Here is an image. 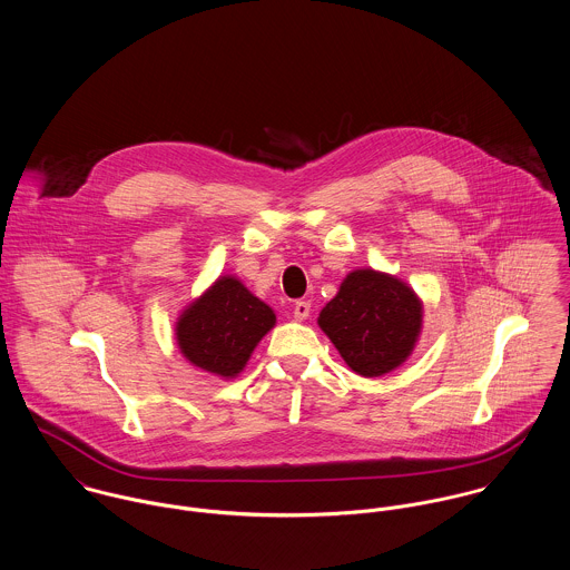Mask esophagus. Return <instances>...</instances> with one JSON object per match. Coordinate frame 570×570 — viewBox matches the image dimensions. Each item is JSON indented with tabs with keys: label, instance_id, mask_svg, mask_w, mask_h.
Listing matches in <instances>:
<instances>
[{
	"label": "esophagus",
	"instance_id": "esophagus-1",
	"mask_svg": "<svg viewBox=\"0 0 570 570\" xmlns=\"http://www.w3.org/2000/svg\"><path fill=\"white\" fill-rule=\"evenodd\" d=\"M293 315H295L297 321L308 318V316H311V304H308V302H295V306H293Z\"/></svg>",
	"mask_w": 570,
	"mask_h": 570
}]
</instances>
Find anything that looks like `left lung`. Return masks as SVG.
I'll list each match as a JSON object with an SVG mask.
<instances>
[{
  "instance_id": "1",
  "label": "left lung",
  "mask_w": 570,
  "mask_h": 570,
  "mask_svg": "<svg viewBox=\"0 0 570 570\" xmlns=\"http://www.w3.org/2000/svg\"><path fill=\"white\" fill-rule=\"evenodd\" d=\"M422 316V299L409 284L374 268H356L316 321L352 372L376 379L413 354Z\"/></svg>"
}]
</instances>
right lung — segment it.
I'll return each instance as SVG.
<instances>
[{"mask_svg":"<svg viewBox=\"0 0 570 570\" xmlns=\"http://www.w3.org/2000/svg\"><path fill=\"white\" fill-rule=\"evenodd\" d=\"M275 313L234 275L218 277L177 318V345L194 367L220 379H236Z\"/></svg>","mask_w":570,"mask_h":570,"instance_id":"1","label":"right lung"}]
</instances>
